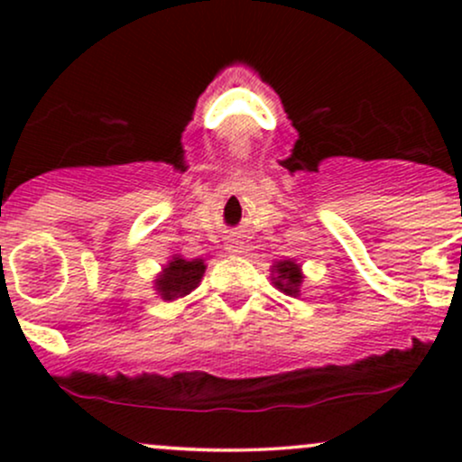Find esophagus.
Listing matches in <instances>:
<instances>
[{
	"label": "esophagus",
	"instance_id": "34e87169",
	"mask_svg": "<svg viewBox=\"0 0 462 462\" xmlns=\"http://www.w3.org/2000/svg\"><path fill=\"white\" fill-rule=\"evenodd\" d=\"M226 252L227 254H241L243 252V243L238 241V238H227V243H226Z\"/></svg>",
	"mask_w": 462,
	"mask_h": 462
}]
</instances>
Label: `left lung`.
Masks as SVG:
<instances>
[{
	"label": "left lung",
	"instance_id": "obj_1",
	"mask_svg": "<svg viewBox=\"0 0 462 462\" xmlns=\"http://www.w3.org/2000/svg\"><path fill=\"white\" fill-rule=\"evenodd\" d=\"M273 284L286 295H300V286L304 282L301 267L293 261H280L272 267Z\"/></svg>",
	"mask_w": 462,
	"mask_h": 462
}]
</instances>
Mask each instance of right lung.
Returning a JSON list of instances; mask_svg holds the SVG:
<instances>
[{
	"label": "right lung",
	"mask_w": 462,
	"mask_h": 462,
	"mask_svg": "<svg viewBox=\"0 0 462 462\" xmlns=\"http://www.w3.org/2000/svg\"><path fill=\"white\" fill-rule=\"evenodd\" d=\"M206 272V264L201 258L187 261V258L173 256L169 264H164L162 273L156 278V291L164 301L184 298L190 291L198 289L201 275Z\"/></svg>",
	"instance_id": "1"
}]
</instances>
